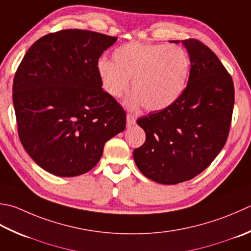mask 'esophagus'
Returning a JSON list of instances; mask_svg holds the SVG:
<instances>
[{
    "label": "esophagus",
    "instance_id": "esophagus-1",
    "mask_svg": "<svg viewBox=\"0 0 251 251\" xmlns=\"http://www.w3.org/2000/svg\"><path fill=\"white\" fill-rule=\"evenodd\" d=\"M136 122V116L134 114H131V113H128L126 117V123H127V126L130 127L131 125H134Z\"/></svg>",
    "mask_w": 251,
    "mask_h": 251
}]
</instances>
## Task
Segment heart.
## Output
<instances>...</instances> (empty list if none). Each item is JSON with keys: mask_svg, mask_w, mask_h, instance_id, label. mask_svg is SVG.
I'll list each match as a JSON object with an SVG mask.
<instances>
[{"mask_svg": "<svg viewBox=\"0 0 251 251\" xmlns=\"http://www.w3.org/2000/svg\"><path fill=\"white\" fill-rule=\"evenodd\" d=\"M189 70L185 50L160 43L123 44L113 51L112 62L98 63L102 86L110 96L121 97L131 80L134 95L129 105L142 104L148 111L163 110L177 100L187 83Z\"/></svg>", "mask_w": 251, "mask_h": 251, "instance_id": "heart-1", "label": "heart"}]
</instances>
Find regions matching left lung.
<instances>
[{
	"instance_id": "left-lung-1",
	"label": "left lung",
	"mask_w": 251,
	"mask_h": 251,
	"mask_svg": "<svg viewBox=\"0 0 251 251\" xmlns=\"http://www.w3.org/2000/svg\"><path fill=\"white\" fill-rule=\"evenodd\" d=\"M181 43L190 60L187 86L170 106L137 121L146 132L134 150L137 168L164 185L194 178L212 163L227 140L234 109L232 76L219 57L197 39Z\"/></svg>"
}]
</instances>
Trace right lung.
Listing matches in <instances>:
<instances>
[{
  "label": "right lung",
  "mask_w": 251,
  "mask_h": 251,
  "mask_svg": "<svg viewBox=\"0 0 251 251\" xmlns=\"http://www.w3.org/2000/svg\"><path fill=\"white\" fill-rule=\"evenodd\" d=\"M116 37L64 29L29 48L15 73L19 139L36 163L73 177L95 168L107 140L126 127V112L102 89L98 62Z\"/></svg>",
  "instance_id": "1"
}]
</instances>
